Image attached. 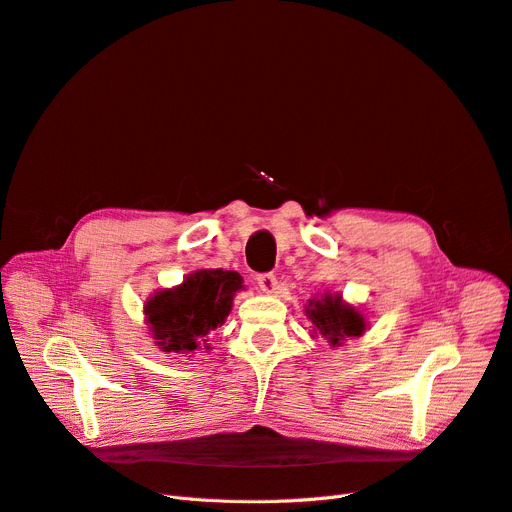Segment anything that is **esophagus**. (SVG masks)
Wrapping results in <instances>:
<instances>
[{"label":"esophagus","mask_w":512,"mask_h":512,"mask_svg":"<svg viewBox=\"0 0 512 512\" xmlns=\"http://www.w3.org/2000/svg\"><path fill=\"white\" fill-rule=\"evenodd\" d=\"M256 283H258V288L267 294H273L277 290V277L273 273L256 275Z\"/></svg>","instance_id":"34e87169"}]
</instances>
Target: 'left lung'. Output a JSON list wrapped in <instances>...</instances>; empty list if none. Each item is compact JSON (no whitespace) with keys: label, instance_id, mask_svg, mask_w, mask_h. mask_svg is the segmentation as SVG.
<instances>
[{"label":"left lung","instance_id":"8db88e82","mask_svg":"<svg viewBox=\"0 0 512 512\" xmlns=\"http://www.w3.org/2000/svg\"><path fill=\"white\" fill-rule=\"evenodd\" d=\"M317 332L330 340L332 346H340L344 338L361 336L365 330V321L353 306H346L340 296H323L321 300H311L306 311Z\"/></svg>","mask_w":512,"mask_h":512}]
</instances>
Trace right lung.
<instances>
[{
    "label": "right lung",
    "instance_id": "right-lung-1",
    "mask_svg": "<svg viewBox=\"0 0 512 512\" xmlns=\"http://www.w3.org/2000/svg\"><path fill=\"white\" fill-rule=\"evenodd\" d=\"M243 288L235 271H197L174 290L153 296L145 315L153 338L166 353H193L227 319L233 296Z\"/></svg>",
    "mask_w": 512,
    "mask_h": 512
}]
</instances>
